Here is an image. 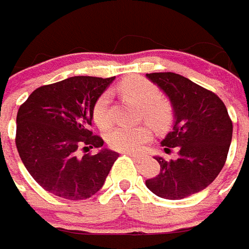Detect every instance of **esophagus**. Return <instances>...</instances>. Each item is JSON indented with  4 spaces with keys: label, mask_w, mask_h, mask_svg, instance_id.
Wrapping results in <instances>:
<instances>
[{
    "label": "esophagus",
    "mask_w": 249,
    "mask_h": 249,
    "mask_svg": "<svg viewBox=\"0 0 249 249\" xmlns=\"http://www.w3.org/2000/svg\"><path fill=\"white\" fill-rule=\"evenodd\" d=\"M126 156H129V157H132L133 160H141L142 158V156L141 154H136V153H125Z\"/></svg>",
    "instance_id": "esophagus-1"
}]
</instances>
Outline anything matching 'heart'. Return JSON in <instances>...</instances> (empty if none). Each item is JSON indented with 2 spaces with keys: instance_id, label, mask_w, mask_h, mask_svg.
<instances>
[{
  "instance_id": "heart-1",
  "label": "heart",
  "mask_w": 249,
  "mask_h": 249,
  "mask_svg": "<svg viewBox=\"0 0 249 249\" xmlns=\"http://www.w3.org/2000/svg\"><path fill=\"white\" fill-rule=\"evenodd\" d=\"M116 91L121 96L126 97L141 106V116L148 120L158 129H163L170 124L173 117V108L166 99L160 96V91L156 84L142 76H129L116 86ZM92 119L95 124L107 129L112 124L109 92H103L97 97L92 108ZM153 139L150 125L141 124L136 126L120 125L112 129L108 134V143L120 152H140L145 143Z\"/></svg>"
}]
</instances>
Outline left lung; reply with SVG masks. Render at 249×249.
Masks as SVG:
<instances>
[{"instance_id": "1", "label": "left lung", "mask_w": 249, "mask_h": 249, "mask_svg": "<svg viewBox=\"0 0 249 249\" xmlns=\"http://www.w3.org/2000/svg\"><path fill=\"white\" fill-rule=\"evenodd\" d=\"M166 93L174 110V126L161 145L178 150L177 160L160 162L157 177L146 187L165 199H183L206 189L227 160L232 121L216 93L174 72L146 73Z\"/></svg>"}]
</instances>
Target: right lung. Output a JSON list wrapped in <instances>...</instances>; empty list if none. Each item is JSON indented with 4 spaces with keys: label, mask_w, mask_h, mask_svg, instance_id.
Instances as JSON below:
<instances>
[{
    "label": "right lung",
    "mask_w": 249,
    "mask_h": 249,
    "mask_svg": "<svg viewBox=\"0 0 249 249\" xmlns=\"http://www.w3.org/2000/svg\"><path fill=\"white\" fill-rule=\"evenodd\" d=\"M115 78L72 76L36 88L17 113L16 145L23 165L40 187L70 200L100 190L119 153L101 148L91 130L92 108ZM80 150L86 154L80 156Z\"/></svg>",
    "instance_id": "obj_1"
}]
</instances>
